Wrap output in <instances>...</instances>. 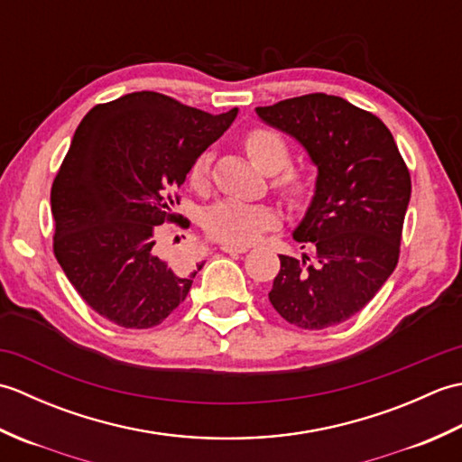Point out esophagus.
I'll use <instances>...</instances> for the list:
<instances>
[{
    "mask_svg": "<svg viewBox=\"0 0 462 462\" xmlns=\"http://www.w3.org/2000/svg\"><path fill=\"white\" fill-rule=\"evenodd\" d=\"M220 250L226 252V254H232V256H238V254H246L248 252L246 246H234V244H222Z\"/></svg>",
    "mask_w": 462,
    "mask_h": 462,
    "instance_id": "34e87169",
    "label": "esophagus"
}]
</instances>
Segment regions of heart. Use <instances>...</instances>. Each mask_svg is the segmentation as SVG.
<instances>
[{
    "instance_id": "heart-1",
    "label": "heart",
    "mask_w": 462,
    "mask_h": 462,
    "mask_svg": "<svg viewBox=\"0 0 462 462\" xmlns=\"http://www.w3.org/2000/svg\"><path fill=\"white\" fill-rule=\"evenodd\" d=\"M244 146L250 154L252 162L263 172H276L286 166L290 159V149L286 141L278 133L270 129H254L244 139ZM210 152H202L192 162L190 182L196 189H202L208 182ZM280 189L290 199H298L306 190V180L298 172H286L280 179ZM276 224V214L270 206L263 204H244L238 200L216 202L208 212L204 214V228L214 240L226 244L244 246L256 240L260 234Z\"/></svg>"
}]
</instances>
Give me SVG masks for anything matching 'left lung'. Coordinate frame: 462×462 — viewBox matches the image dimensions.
<instances>
[{"label": "left lung", "instance_id": "1", "mask_svg": "<svg viewBox=\"0 0 462 462\" xmlns=\"http://www.w3.org/2000/svg\"><path fill=\"white\" fill-rule=\"evenodd\" d=\"M256 115L291 136L318 169L310 206L291 232L316 256H280L268 298L293 326H337L365 308L397 266L409 171L387 126L341 97H293L256 106Z\"/></svg>", "mask_w": 462, "mask_h": 462}]
</instances>
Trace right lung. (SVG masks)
<instances>
[{"label": "right lung", "instance_id": "obj_1", "mask_svg": "<svg viewBox=\"0 0 462 462\" xmlns=\"http://www.w3.org/2000/svg\"><path fill=\"white\" fill-rule=\"evenodd\" d=\"M236 115L141 91L83 116L51 189L53 248L99 316L146 329L184 301L204 262L190 268L162 258L154 246L159 226L176 220L172 190Z\"/></svg>", "mask_w": 462, "mask_h": 462}]
</instances>
